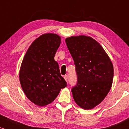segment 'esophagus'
<instances>
[{
  "mask_svg": "<svg viewBox=\"0 0 129 129\" xmlns=\"http://www.w3.org/2000/svg\"><path fill=\"white\" fill-rule=\"evenodd\" d=\"M63 78H64L65 80H66L67 82L68 81V75H64V76H63Z\"/></svg>",
  "mask_w": 129,
  "mask_h": 129,
  "instance_id": "obj_1",
  "label": "esophagus"
}]
</instances>
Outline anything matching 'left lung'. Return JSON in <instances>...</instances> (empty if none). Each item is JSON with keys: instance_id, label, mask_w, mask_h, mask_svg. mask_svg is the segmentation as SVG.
<instances>
[{"instance_id": "1", "label": "left lung", "mask_w": 129, "mask_h": 129, "mask_svg": "<svg viewBox=\"0 0 129 129\" xmlns=\"http://www.w3.org/2000/svg\"><path fill=\"white\" fill-rule=\"evenodd\" d=\"M66 42L76 67L78 81L72 90L74 100L82 109H91L110 91L113 64L101 45L91 37L72 36Z\"/></svg>"}]
</instances>
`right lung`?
<instances>
[{
	"mask_svg": "<svg viewBox=\"0 0 129 129\" xmlns=\"http://www.w3.org/2000/svg\"><path fill=\"white\" fill-rule=\"evenodd\" d=\"M60 44L56 34L41 35L32 43L23 57L19 79L28 99L38 106H45L56 99L67 82L54 59Z\"/></svg>",
	"mask_w": 129,
	"mask_h": 129,
	"instance_id": "right-lung-1",
	"label": "right lung"
}]
</instances>
